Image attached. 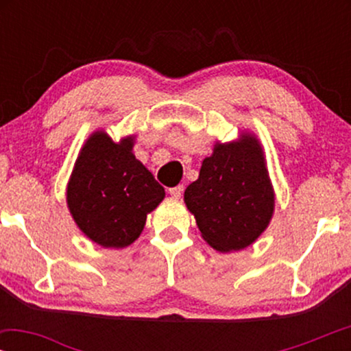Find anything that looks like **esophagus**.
Wrapping results in <instances>:
<instances>
[{"mask_svg":"<svg viewBox=\"0 0 351 351\" xmlns=\"http://www.w3.org/2000/svg\"><path fill=\"white\" fill-rule=\"evenodd\" d=\"M182 193H184V185H177V186H172L169 189V195L172 198H180Z\"/></svg>","mask_w":351,"mask_h":351,"instance_id":"esophagus-1","label":"esophagus"}]
</instances>
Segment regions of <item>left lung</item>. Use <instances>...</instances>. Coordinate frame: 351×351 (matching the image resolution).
<instances>
[{
	"label": "left lung",
	"instance_id": "8db88e82",
	"mask_svg": "<svg viewBox=\"0 0 351 351\" xmlns=\"http://www.w3.org/2000/svg\"><path fill=\"white\" fill-rule=\"evenodd\" d=\"M185 204L195 215L201 237L219 252L244 249L270 223L275 193L265 156L256 136L215 143L204 158L198 180L186 186Z\"/></svg>",
	"mask_w": 351,
	"mask_h": 351
}]
</instances>
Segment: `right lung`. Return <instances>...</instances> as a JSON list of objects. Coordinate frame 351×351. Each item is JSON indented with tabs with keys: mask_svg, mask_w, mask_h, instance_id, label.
Segmentation results:
<instances>
[{
	"mask_svg": "<svg viewBox=\"0 0 351 351\" xmlns=\"http://www.w3.org/2000/svg\"><path fill=\"white\" fill-rule=\"evenodd\" d=\"M134 137L113 142L104 131L90 136L76 158L66 186L70 214L102 247H126L141 237L165 189L132 153Z\"/></svg>",
	"mask_w": 351,
	"mask_h": 351,
	"instance_id": "add662e5",
	"label": "right lung"
}]
</instances>
